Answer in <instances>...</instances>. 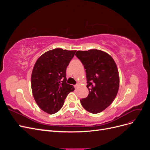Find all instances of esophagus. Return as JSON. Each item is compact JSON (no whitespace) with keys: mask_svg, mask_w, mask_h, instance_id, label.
<instances>
[{"mask_svg":"<svg viewBox=\"0 0 150 150\" xmlns=\"http://www.w3.org/2000/svg\"><path fill=\"white\" fill-rule=\"evenodd\" d=\"M78 86H79V84H76V85L74 86V87H75V88L76 89V88H78Z\"/></svg>","mask_w":150,"mask_h":150,"instance_id":"obj_1","label":"esophagus"}]
</instances>
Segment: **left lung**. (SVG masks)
Listing matches in <instances>:
<instances>
[{"instance_id": "left-lung-1", "label": "left lung", "mask_w": 150, "mask_h": 150, "mask_svg": "<svg viewBox=\"0 0 150 150\" xmlns=\"http://www.w3.org/2000/svg\"><path fill=\"white\" fill-rule=\"evenodd\" d=\"M86 72L88 97L81 99V105L93 114L102 112L115 99L118 92L120 77L112 57L98 49L78 51L75 54Z\"/></svg>"}]
</instances>
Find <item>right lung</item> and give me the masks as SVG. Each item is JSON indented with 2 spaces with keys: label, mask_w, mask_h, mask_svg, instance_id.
I'll list each match as a JSON object with an SVG mask.
<instances>
[{
  "label": "right lung",
  "mask_w": 150,
  "mask_h": 150,
  "mask_svg": "<svg viewBox=\"0 0 150 150\" xmlns=\"http://www.w3.org/2000/svg\"><path fill=\"white\" fill-rule=\"evenodd\" d=\"M76 51L54 49L44 53L35 62L31 88L38 106L48 114L59 111L74 86L66 83V71Z\"/></svg>",
  "instance_id": "add662e5"
}]
</instances>
